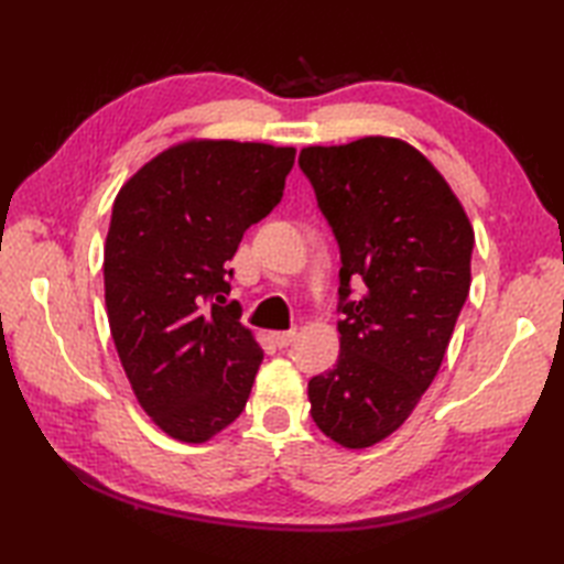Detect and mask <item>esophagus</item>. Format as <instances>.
<instances>
[{
  "label": "esophagus",
  "mask_w": 564,
  "mask_h": 564,
  "mask_svg": "<svg viewBox=\"0 0 564 564\" xmlns=\"http://www.w3.org/2000/svg\"><path fill=\"white\" fill-rule=\"evenodd\" d=\"M297 337L295 329H289V332H271V339L275 341V346H281V349H285V346H291Z\"/></svg>",
  "instance_id": "obj_1"
}]
</instances>
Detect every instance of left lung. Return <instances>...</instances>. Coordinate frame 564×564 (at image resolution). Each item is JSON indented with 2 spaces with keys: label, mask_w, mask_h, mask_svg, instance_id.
Masks as SVG:
<instances>
[{
  "label": "left lung",
  "mask_w": 564,
  "mask_h": 564,
  "mask_svg": "<svg viewBox=\"0 0 564 564\" xmlns=\"http://www.w3.org/2000/svg\"><path fill=\"white\" fill-rule=\"evenodd\" d=\"M297 164L341 251L337 366L307 382L310 414L361 451L398 431L434 382L470 291L473 225L446 178L400 138L310 145ZM367 293L349 302L350 281Z\"/></svg>",
  "instance_id": "obj_1"
}]
</instances>
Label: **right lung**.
<instances>
[{"mask_svg": "<svg viewBox=\"0 0 564 564\" xmlns=\"http://www.w3.org/2000/svg\"><path fill=\"white\" fill-rule=\"evenodd\" d=\"M293 162L295 148L184 140L113 200L104 249L111 337L135 400L176 441H210L249 400L263 351L239 305L218 303L230 293L227 261L281 200Z\"/></svg>", "mask_w": 564, "mask_h": 564, "instance_id": "right-lung-1", "label": "right lung"}]
</instances>
